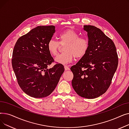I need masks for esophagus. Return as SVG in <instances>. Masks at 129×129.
I'll list each match as a JSON object with an SVG mask.
<instances>
[{
  "mask_svg": "<svg viewBox=\"0 0 129 129\" xmlns=\"http://www.w3.org/2000/svg\"><path fill=\"white\" fill-rule=\"evenodd\" d=\"M64 69H65V70H66V71L70 70V68L69 67V66H67V65L64 66Z\"/></svg>",
  "mask_w": 129,
  "mask_h": 129,
  "instance_id": "esophagus-1",
  "label": "esophagus"
}]
</instances>
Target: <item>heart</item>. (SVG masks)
Returning <instances> with one entry per match:
<instances>
[{"mask_svg": "<svg viewBox=\"0 0 129 129\" xmlns=\"http://www.w3.org/2000/svg\"><path fill=\"white\" fill-rule=\"evenodd\" d=\"M78 37V34L75 31L67 29L59 35V41L54 39L49 41L47 47L53 56L57 54L60 44H65L64 46V52L55 58L56 63L66 64L72 62L75 57L81 58L85 55L88 49V41L85 38Z\"/></svg>", "mask_w": 129, "mask_h": 129, "instance_id": "b5f03b06", "label": "heart"}]
</instances>
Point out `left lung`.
I'll use <instances>...</instances> for the list:
<instances>
[{"label":"left lung","mask_w":129,"mask_h":129,"mask_svg":"<svg viewBox=\"0 0 129 129\" xmlns=\"http://www.w3.org/2000/svg\"><path fill=\"white\" fill-rule=\"evenodd\" d=\"M87 32L88 49L85 55L71 67L73 88L79 96L94 99L102 95L109 87L116 72L118 57L116 46L97 27L84 25Z\"/></svg>","instance_id":"1"}]
</instances>
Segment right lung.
Returning a JSON list of instances; mask_svg holds the SVG:
<instances>
[{
	"label": "right lung",
	"instance_id": "obj_1",
	"mask_svg": "<svg viewBox=\"0 0 129 129\" xmlns=\"http://www.w3.org/2000/svg\"><path fill=\"white\" fill-rule=\"evenodd\" d=\"M55 31L54 25L38 26L19 38L13 49L12 65L18 83L32 97L49 96L64 72L59 63L47 69L54 59L47 44Z\"/></svg>",
	"mask_w": 129,
	"mask_h": 129
}]
</instances>
